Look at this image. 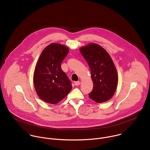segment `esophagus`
Here are the masks:
<instances>
[{
    "mask_svg": "<svg viewBox=\"0 0 150 150\" xmlns=\"http://www.w3.org/2000/svg\"><path fill=\"white\" fill-rule=\"evenodd\" d=\"M74 84H75V86H78V85H79L81 84V82H79V81L75 82Z\"/></svg>",
    "mask_w": 150,
    "mask_h": 150,
    "instance_id": "1",
    "label": "esophagus"
}]
</instances>
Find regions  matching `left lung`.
Masks as SVG:
<instances>
[{
	"instance_id": "8db88e82",
	"label": "left lung",
	"mask_w": 150,
	"mask_h": 150,
	"mask_svg": "<svg viewBox=\"0 0 150 150\" xmlns=\"http://www.w3.org/2000/svg\"><path fill=\"white\" fill-rule=\"evenodd\" d=\"M88 64L93 83L89 97L100 103L110 99L118 83V75L113 61L108 52L100 45L90 43L79 49Z\"/></svg>"
}]
</instances>
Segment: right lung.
I'll return each instance as SVG.
<instances>
[{
    "instance_id": "1",
    "label": "right lung",
    "mask_w": 150,
    "mask_h": 150,
    "mask_svg": "<svg viewBox=\"0 0 150 150\" xmlns=\"http://www.w3.org/2000/svg\"><path fill=\"white\" fill-rule=\"evenodd\" d=\"M69 52L67 47L51 43L41 52L35 67L33 82L38 97L45 102L57 104L71 91V82L61 64Z\"/></svg>"
}]
</instances>
